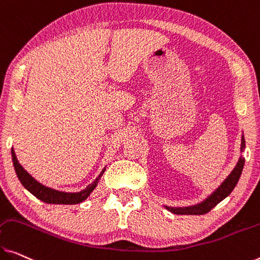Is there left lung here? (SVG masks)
Instances as JSON below:
<instances>
[{
	"label": "left lung",
	"mask_w": 260,
	"mask_h": 260,
	"mask_svg": "<svg viewBox=\"0 0 260 260\" xmlns=\"http://www.w3.org/2000/svg\"><path fill=\"white\" fill-rule=\"evenodd\" d=\"M245 149V139L244 135H242V143H241V152H243ZM245 159L239 157L238 161L235 166V169L231 171V173L225 178V180L219 185L213 193H211L208 198L203 200L202 202L198 203V205L189 206V207H169L165 206V208L173 214L178 215H203L207 214L208 211L214 208L215 206L218 205L222 200H224L231 191L236 187L237 182L241 178L243 167H244Z\"/></svg>",
	"instance_id": "1"
}]
</instances>
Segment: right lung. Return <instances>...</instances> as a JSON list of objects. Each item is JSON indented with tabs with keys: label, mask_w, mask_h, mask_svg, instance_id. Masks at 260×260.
Here are the masks:
<instances>
[{
	"label": "right lung",
	"mask_w": 260,
	"mask_h": 260,
	"mask_svg": "<svg viewBox=\"0 0 260 260\" xmlns=\"http://www.w3.org/2000/svg\"><path fill=\"white\" fill-rule=\"evenodd\" d=\"M11 157H13V164L16 174H17L19 181L22 182L24 188L29 190L31 194L35 195V197L41 200V201L45 203H52V205H77V203L85 201V200L89 197L91 191L95 189V187L98 186L99 180L101 179L102 174L105 173L106 171L105 167L101 173H100L96 180L87 186L85 189L77 191V193H67V191L57 190L51 188V187L44 186L43 183L36 180L32 175L27 173V172L23 169V166L17 160L14 147H11Z\"/></svg>",
	"instance_id": "1"
}]
</instances>
